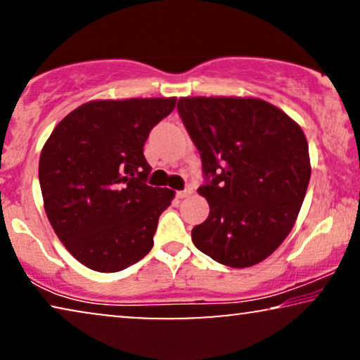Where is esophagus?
<instances>
[{"mask_svg":"<svg viewBox=\"0 0 360 360\" xmlns=\"http://www.w3.org/2000/svg\"><path fill=\"white\" fill-rule=\"evenodd\" d=\"M191 193H193V188H185V190H180V191H176V196H179V198L181 200V198H186V196H190Z\"/></svg>","mask_w":360,"mask_h":360,"instance_id":"obj_1","label":"esophagus"}]
</instances>
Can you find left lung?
<instances>
[{"instance_id": "8db88e82", "label": "left lung", "mask_w": 360, "mask_h": 360, "mask_svg": "<svg viewBox=\"0 0 360 360\" xmlns=\"http://www.w3.org/2000/svg\"><path fill=\"white\" fill-rule=\"evenodd\" d=\"M179 115L200 152L210 205L191 240L234 269L267 259L292 231L311 175L302 127L259 98H180Z\"/></svg>"}]
</instances>
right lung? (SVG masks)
I'll return each instance as SVG.
<instances>
[{"label":"right lung","instance_id":"right-lung-1","mask_svg":"<svg viewBox=\"0 0 360 360\" xmlns=\"http://www.w3.org/2000/svg\"><path fill=\"white\" fill-rule=\"evenodd\" d=\"M176 98L96 100L56 126L39 159L44 208L57 238L85 267L120 272L154 245L175 191L147 185L144 144Z\"/></svg>","mask_w":360,"mask_h":360}]
</instances>
